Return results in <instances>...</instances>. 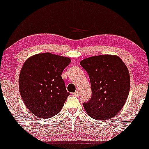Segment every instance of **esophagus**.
Returning a JSON list of instances; mask_svg holds the SVG:
<instances>
[{"label":"esophagus","instance_id":"obj_1","mask_svg":"<svg viewBox=\"0 0 149 149\" xmlns=\"http://www.w3.org/2000/svg\"><path fill=\"white\" fill-rule=\"evenodd\" d=\"M73 94L74 96H76V97H77V96L80 95V91H75L74 93H73Z\"/></svg>","mask_w":149,"mask_h":149}]
</instances>
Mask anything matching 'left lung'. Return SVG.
<instances>
[{
  "mask_svg": "<svg viewBox=\"0 0 149 149\" xmlns=\"http://www.w3.org/2000/svg\"><path fill=\"white\" fill-rule=\"evenodd\" d=\"M81 65L88 73L91 98L84 103L87 115L97 120H107L120 111L130 91V74L120 58L104 55L82 60Z\"/></svg>",
  "mask_w": 149,
  "mask_h": 149,
  "instance_id": "obj_1",
  "label": "left lung"
}]
</instances>
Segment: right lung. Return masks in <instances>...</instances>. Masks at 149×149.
I'll use <instances>...</instances> for the list:
<instances>
[{
	"label": "right lung",
	"mask_w": 149,
	"mask_h": 149,
	"mask_svg": "<svg viewBox=\"0 0 149 149\" xmlns=\"http://www.w3.org/2000/svg\"><path fill=\"white\" fill-rule=\"evenodd\" d=\"M70 63V58L49 52L34 55L25 61L19 75V91L34 116L47 119L62 109L70 94L61 75Z\"/></svg>",
	"instance_id": "right-lung-1"
}]
</instances>
